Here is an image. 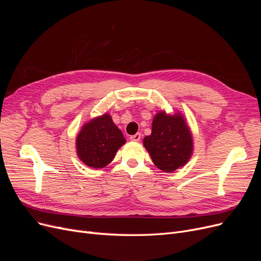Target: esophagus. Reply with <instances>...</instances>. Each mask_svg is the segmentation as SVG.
<instances>
[{"instance_id": "obj_1", "label": "esophagus", "mask_w": 261, "mask_h": 261, "mask_svg": "<svg viewBox=\"0 0 261 261\" xmlns=\"http://www.w3.org/2000/svg\"><path fill=\"white\" fill-rule=\"evenodd\" d=\"M140 137H141V135L139 133H137V134H135V135H132L130 137H129V139L132 140V141H139L140 140Z\"/></svg>"}]
</instances>
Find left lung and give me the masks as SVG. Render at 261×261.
Here are the masks:
<instances>
[{"label":"left lung","instance_id":"obj_1","mask_svg":"<svg viewBox=\"0 0 261 261\" xmlns=\"http://www.w3.org/2000/svg\"><path fill=\"white\" fill-rule=\"evenodd\" d=\"M144 146L155 167L171 173L191 159L193 135L180 113L171 115L160 111L153 117L151 134L144 138Z\"/></svg>","mask_w":261,"mask_h":261}]
</instances>
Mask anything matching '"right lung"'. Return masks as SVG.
<instances>
[{
  "label": "right lung",
  "mask_w": 261,
  "mask_h": 261,
  "mask_svg": "<svg viewBox=\"0 0 261 261\" xmlns=\"http://www.w3.org/2000/svg\"><path fill=\"white\" fill-rule=\"evenodd\" d=\"M126 143L123 133L113 123L110 114L87 122L77 135L76 151L80 159L90 168L102 169L111 162Z\"/></svg>",
  "instance_id": "obj_1"
}]
</instances>
